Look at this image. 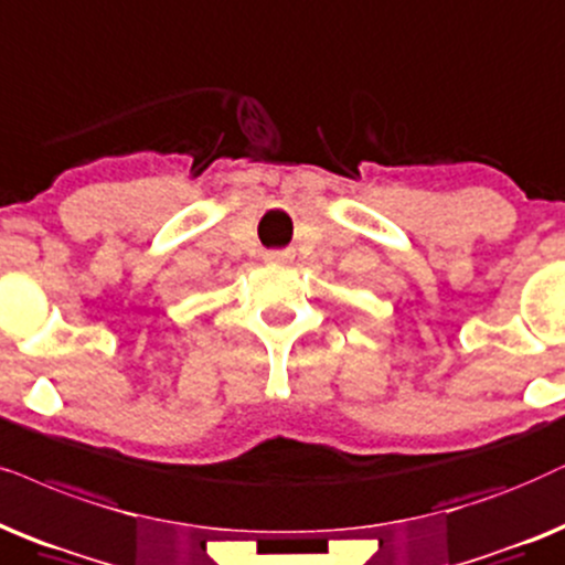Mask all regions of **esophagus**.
<instances>
[{
    "mask_svg": "<svg viewBox=\"0 0 565 565\" xmlns=\"http://www.w3.org/2000/svg\"><path fill=\"white\" fill-rule=\"evenodd\" d=\"M285 256H288L285 252H269V254H267V262H282Z\"/></svg>",
    "mask_w": 565,
    "mask_h": 565,
    "instance_id": "obj_1",
    "label": "esophagus"
}]
</instances>
